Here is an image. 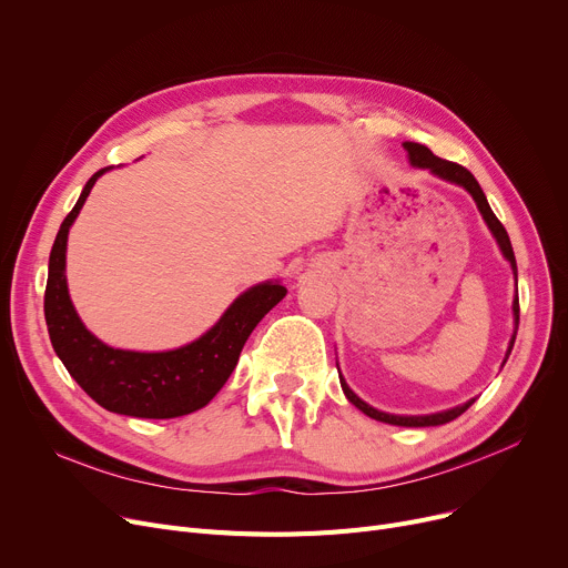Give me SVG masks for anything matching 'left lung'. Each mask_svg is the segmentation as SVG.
I'll return each mask as SVG.
<instances>
[{
	"label": "left lung",
	"mask_w": 568,
	"mask_h": 568,
	"mask_svg": "<svg viewBox=\"0 0 568 568\" xmlns=\"http://www.w3.org/2000/svg\"><path fill=\"white\" fill-rule=\"evenodd\" d=\"M405 152H407V159H409V165L416 168V170H428L433 176L437 179H444V182L449 184H456L460 189H465L471 200L476 202V209H479V214L484 219V223L488 225L490 234L495 236V242L504 255V260L511 264V272H514V281H516V292H514V304H511V311H514V334H511V341H509V347H506V354H504V362L501 366L506 364V359H509V354L514 349V343H516V334H518V322H520V306H518V266H516V255H514V248H511V239L509 234H506L504 225L497 221V216L493 214V209L486 200V193L481 191L479 182H476L474 174L469 170H465L463 165L458 163H452V161H444L439 156H435L428 146L419 144V142H403ZM338 366V362H336ZM338 377H341V386H343V394L345 398L356 407L362 409L366 416H371V419L375 422H382V424H392V426H405V428H424V426H442V424H449L454 419H458V416L476 400V398H469L467 403L463 405H456V407H449V409H442V412H433V414H392V412H382L373 405H368L366 400H362L359 396H356L349 384L345 382L341 368H338Z\"/></svg>",
	"instance_id": "left-lung-1"
}]
</instances>
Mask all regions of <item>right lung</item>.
<instances>
[{
    "label": "right lung",
    "mask_w": 568,
    "mask_h": 568,
    "mask_svg": "<svg viewBox=\"0 0 568 568\" xmlns=\"http://www.w3.org/2000/svg\"><path fill=\"white\" fill-rule=\"evenodd\" d=\"M114 165L99 170L84 184L71 214L50 251L45 285V324L50 343L71 377L89 398L114 414L138 419H174L209 405L232 375L239 354L257 322L272 311L287 287L264 281L244 290L219 322L200 338L163 352L112 347L97 338L80 320L67 283V244L82 204L97 179Z\"/></svg>",
    "instance_id": "right-lung-1"
}]
</instances>
